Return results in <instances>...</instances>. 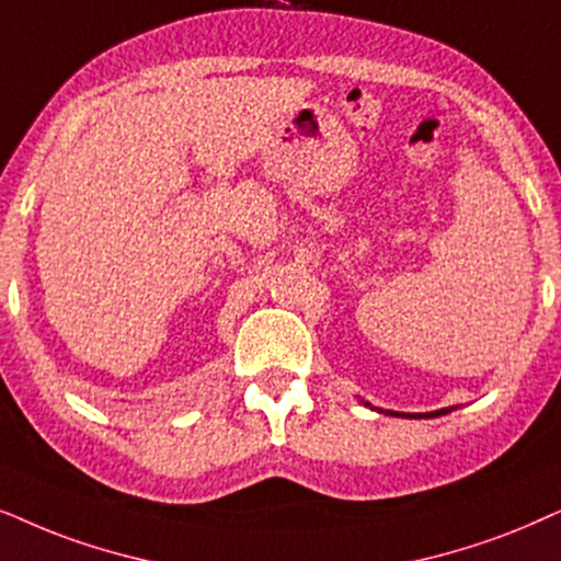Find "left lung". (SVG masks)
Segmentation results:
<instances>
[{
    "instance_id": "obj_1",
    "label": "left lung",
    "mask_w": 561,
    "mask_h": 561,
    "mask_svg": "<svg viewBox=\"0 0 561 561\" xmlns=\"http://www.w3.org/2000/svg\"><path fill=\"white\" fill-rule=\"evenodd\" d=\"M448 410H438V412H427V414H402V417H438V414H446ZM387 414H399V412H387Z\"/></svg>"
}]
</instances>
